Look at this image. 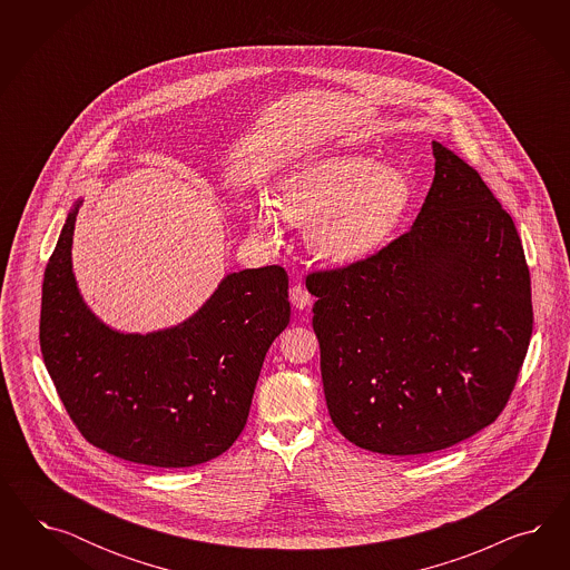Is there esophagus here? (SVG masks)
<instances>
[{"label": "esophagus", "mask_w": 570, "mask_h": 570, "mask_svg": "<svg viewBox=\"0 0 570 570\" xmlns=\"http://www.w3.org/2000/svg\"><path fill=\"white\" fill-rule=\"evenodd\" d=\"M291 301H293V305L296 307V309L303 311L309 307L311 301H313V298H311V294L305 291V286L296 282L293 288H291Z\"/></svg>", "instance_id": "esophagus-1"}]
</instances>
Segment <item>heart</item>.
<instances>
[{
	"mask_svg": "<svg viewBox=\"0 0 570 570\" xmlns=\"http://www.w3.org/2000/svg\"><path fill=\"white\" fill-rule=\"evenodd\" d=\"M414 186L407 173L360 153L322 156L279 179L277 215L305 227L313 259L348 267L376 255L407 215ZM274 208L248 205L246 217L261 240L276 238Z\"/></svg>",
	"mask_w": 570,
	"mask_h": 570,
	"instance_id": "obj_1",
	"label": "heart"
}]
</instances>
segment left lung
<instances>
[{
	"mask_svg": "<svg viewBox=\"0 0 570 570\" xmlns=\"http://www.w3.org/2000/svg\"><path fill=\"white\" fill-rule=\"evenodd\" d=\"M410 232L370 259L307 276L330 417L384 455L448 449L505 407L531 332L517 225L481 175L432 141Z\"/></svg>",
	"mask_w": 570,
	"mask_h": 570,
	"instance_id": "8db88e82",
	"label": "left lung"
}]
</instances>
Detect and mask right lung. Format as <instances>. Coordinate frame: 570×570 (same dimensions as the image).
Segmentation results:
<instances>
[{
	"label": "right lung",
	"instance_id": "1",
	"mask_svg": "<svg viewBox=\"0 0 570 570\" xmlns=\"http://www.w3.org/2000/svg\"><path fill=\"white\" fill-rule=\"evenodd\" d=\"M70 208L43 276L39 341L70 420L127 462L188 468L240 436L265 353L291 322L279 265L234 272L171 328L121 332L87 307L72 272Z\"/></svg>",
	"mask_w": 570,
	"mask_h": 570
}]
</instances>
